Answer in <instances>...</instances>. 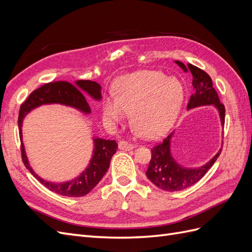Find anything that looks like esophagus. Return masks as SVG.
I'll use <instances>...</instances> for the list:
<instances>
[{
  "instance_id": "34e87169",
  "label": "esophagus",
  "mask_w": 252,
  "mask_h": 252,
  "mask_svg": "<svg viewBox=\"0 0 252 252\" xmlns=\"http://www.w3.org/2000/svg\"><path fill=\"white\" fill-rule=\"evenodd\" d=\"M119 148L122 150H125V151H129L134 148V145L129 143L127 141H120L119 142Z\"/></svg>"
}]
</instances>
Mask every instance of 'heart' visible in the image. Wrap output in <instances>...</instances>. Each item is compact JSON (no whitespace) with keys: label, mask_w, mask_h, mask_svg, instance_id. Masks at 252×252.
<instances>
[{"label":"heart","mask_w":252,"mask_h":252,"mask_svg":"<svg viewBox=\"0 0 252 252\" xmlns=\"http://www.w3.org/2000/svg\"><path fill=\"white\" fill-rule=\"evenodd\" d=\"M114 93L105 95L104 119L111 125L123 122L131 113L135 131L156 136L168 127L180 110L184 86L177 78H166L161 71L141 70L122 75L114 84Z\"/></svg>","instance_id":"heart-1"}]
</instances>
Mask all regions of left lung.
Here are the masks:
<instances>
[{"instance_id": "8db88e82", "label": "left lung", "mask_w": 252, "mask_h": 252, "mask_svg": "<svg viewBox=\"0 0 252 252\" xmlns=\"http://www.w3.org/2000/svg\"><path fill=\"white\" fill-rule=\"evenodd\" d=\"M175 63L184 71L187 72L189 70L193 77L192 86L194 91L190 95L187 108L191 109L197 106L215 105L220 112L222 126H224L225 106L220 102L217 91L212 87V80L209 74L192 64H187L186 67L180 61H175ZM171 136L172 133L152 147L151 158L146 175L158 188L165 190V191H179V190L188 188L199 182L215 164L222 149H220L218 154L204 166L193 169L184 168L175 162L171 156Z\"/></svg>"}]
</instances>
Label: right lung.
Returning <instances> with one entry per match:
<instances>
[{
	"label": "right lung",
	"mask_w": 252,
	"mask_h": 252,
	"mask_svg": "<svg viewBox=\"0 0 252 252\" xmlns=\"http://www.w3.org/2000/svg\"><path fill=\"white\" fill-rule=\"evenodd\" d=\"M75 86L65 81H58L53 83L45 84L40 88L35 89L29 94L27 100L21 105L20 114H19V129H20V138L22 142V123L23 119L26 114L37 106L43 104H51L59 103L70 106V107L77 108L84 113H90V106L86 100L85 94H88L91 97L95 100H101L102 91L100 84L89 80H80L75 82ZM94 156L91 158L90 164L83 171L77 179L66 183H52L45 181L39 175L35 174L30 167L28 159L25 154V148L23 143L21 144V152H22V161L24 163L26 168L30 171L34 178L40 181V183L48 188L51 191L59 193L64 196L78 197L83 196L89 193L93 190L97 183L102 180L104 174L107 172L112 156L117 152L118 144L116 141L111 140H103V139H94Z\"/></svg>",
	"instance_id": "obj_1"
}]
</instances>
